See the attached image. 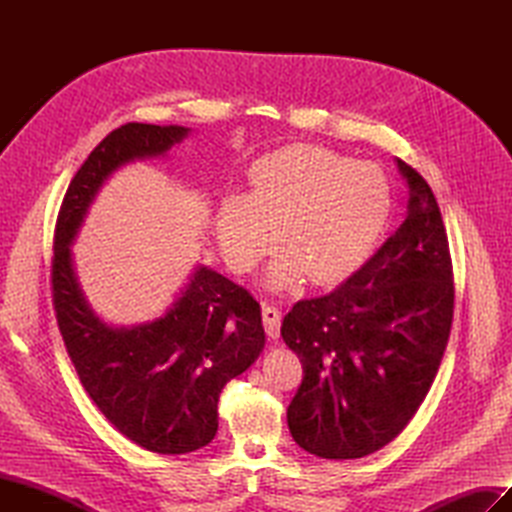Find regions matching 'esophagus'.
<instances>
[{
    "instance_id": "1",
    "label": "esophagus",
    "mask_w": 512,
    "mask_h": 512,
    "mask_svg": "<svg viewBox=\"0 0 512 512\" xmlns=\"http://www.w3.org/2000/svg\"><path fill=\"white\" fill-rule=\"evenodd\" d=\"M262 322H265V331L271 339L280 337V324H282V312L275 305L262 307Z\"/></svg>"
}]
</instances>
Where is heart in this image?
I'll list each match as a JSON object with an SVG mask.
<instances>
[{
	"label": "heart",
	"mask_w": 512,
	"mask_h": 512,
	"mask_svg": "<svg viewBox=\"0 0 512 512\" xmlns=\"http://www.w3.org/2000/svg\"><path fill=\"white\" fill-rule=\"evenodd\" d=\"M393 185L378 164L318 145H288L250 168V192L226 196L213 218L228 265L252 271L277 241L271 290L346 280L374 252L393 215Z\"/></svg>",
	"instance_id": "heart-1"
}]
</instances>
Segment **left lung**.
Instances as JSON below:
<instances>
[{
	"mask_svg": "<svg viewBox=\"0 0 512 512\" xmlns=\"http://www.w3.org/2000/svg\"><path fill=\"white\" fill-rule=\"evenodd\" d=\"M397 168L410 188L404 224L342 286L294 303L282 322L303 365L288 427L322 459H359L397 438L451 335L455 286L440 207L412 166Z\"/></svg>",
	"mask_w": 512,
	"mask_h": 512,
	"instance_id": "1",
	"label": "left lung"
}]
</instances>
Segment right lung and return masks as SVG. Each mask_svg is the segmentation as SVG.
I'll list each match as a JSON object with an SVG mask.
<instances>
[{
  "label": "right lung",
  "instance_id": "obj_1",
  "mask_svg": "<svg viewBox=\"0 0 512 512\" xmlns=\"http://www.w3.org/2000/svg\"><path fill=\"white\" fill-rule=\"evenodd\" d=\"M188 132L126 123L108 134L68 185L53 245L55 316L81 384L119 433L160 455L192 453L215 438L222 389L265 348L260 305L200 265L166 314L130 329L108 327L76 280L70 245L117 168L164 156Z\"/></svg>",
  "mask_w": 512,
  "mask_h": 512
}]
</instances>
